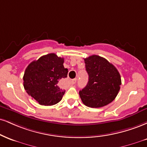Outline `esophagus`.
Masks as SVG:
<instances>
[{
    "instance_id": "esophagus-1",
    "label": "esophagus",
    "mask_w": 147,
    "mask_h": 147,
    "mask_svg": "<svg viewBox=\"0 0 147 147\" xmlns=\"http://www.w3.org/2000/svg\"><path fill=\"white\" fill-rule=\"evenodd\" d=\"M76 81H77V79H73L71 80V84H75Z\"/></svg>"
}]
</instances>
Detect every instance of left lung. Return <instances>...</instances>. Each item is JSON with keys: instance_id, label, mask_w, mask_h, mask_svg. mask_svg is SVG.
Segmentation results:
<instances>
[{"instance_id": "8db88e82", "label": "left lung", "mask_w": 147, "mask_h": 147, "mask_svg": "<svg viewBox=\"0 0 147 147\" xmlns=\"http://www.w3.org/2000/svg\"><path fill=\"white\" fill-rule=\"evenodd\" d=\"M89 79L79 96L85 105L92 108L105 106L115 99L121 85L119 72L107 59L96 55L84 59Z\"/></svg>"}]
</instances>
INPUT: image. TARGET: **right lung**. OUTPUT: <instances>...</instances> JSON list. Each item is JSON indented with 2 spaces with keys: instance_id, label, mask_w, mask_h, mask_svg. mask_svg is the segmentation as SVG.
Segmentation results:
<instances>
[{
  "instance_id": "obj_1",
  "label": "right lung",
  "mask_w": 147,
  "mask_h": 147,
  "mask_svg": "<svg viewBox=\"0 0 147 147\" xmlns=\"http://www.w3.org/2000/svg\"><path fill=\"white\" fill-rule=\"evenodd\" d=\"M63 62V58L49 53L32 61L26 68L23 77L24 90L40 105H53L62 98L66 91L59 84L68 72Z\"/></svg>"
}]
</instances>
